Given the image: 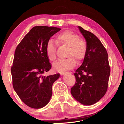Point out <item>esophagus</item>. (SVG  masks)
Listing matches in <instances>:
<instances>
[{
    "mask_svg": "<svg viewBox=\"0 0 124 124\" xmlns=\"http://www.w3.org/2000/svg\"><path fill=\"white\" fill-rule=\"evenodd\" d=\"M65 74V73H64V72L61 73H60V74H61V75H62V76H63V75H64V74Z\"/></svg>",
    "mask_w": 124,
    "mask_h": 124,
    "instance_id": "obj_1",
    "label": "esophagus"
}]
</instances>
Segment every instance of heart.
<instances>
[{
	"mask_svg": "<svg viewBox=\"0 0 124 124\" xmlns=\"http://www.w3.org/2000/svg\"><path fill=\"white\" fill-rule=\"evenodd\" d=\"M77 34L70 30H65L56 36V42L57 45H64L68 47L67 57L68 58L59 60L53 65V69L56 72L62 73L73 68L77 62L84 60L87 53V45L86 42ZM46 52L48 60L54 62L56 59V47L52 40L47 42L46 46Z\"/></svg>",
	"mask_w": 124,
	"mask_h": 124,
	"instance_id": "1",
	"label": "heart"
}]
</instances>
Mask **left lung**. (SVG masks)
Returning a JSON list of instances; mask_svg holds the SVG:
<instances>
[{
	"label": "left lung",
	"instance_id": "8db88e82",
	"mask_svg": "<svg viewBox=\"0 0 124 124\" xmlns=\"http://www.w3.org/2000/svg\"><path fill=\"white\" fill-rule=\"evenodd\" d=\"M78 28L86 39L87 53L82 65L74 73L76 84L70 92L76 101L90 106L99 101L106 94L110 67L107 52L99 39L82 27Z\"/></svg>",
	"mask_w": 124,
	"mask_h": 124
}]
</instances>
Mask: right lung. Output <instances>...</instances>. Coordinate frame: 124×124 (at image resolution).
I'll return each mask as SVG.
<instances>
[{
    "label": "right lung",
    "mask_w": 124,
    "mask_h": 124,
    "mask_svg": "<svg viewBox=\"0 0 124 124\" xmlns=\"http://www.w3.org/2000/svg\"><path fill=\"white\" fill-rule=\"evenodd\" d=\"M56 27H33L17 46L11 67L13 87L22 101L30 107L38 109L48 104L52 86L60 77L57 73L43 76L51 65L46 46L52 36L60 31Z\"/></svg>",
    "instance_id": "1"
}]
</instances>
